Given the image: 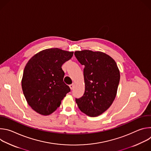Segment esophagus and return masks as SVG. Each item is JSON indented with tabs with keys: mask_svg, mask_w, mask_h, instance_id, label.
Returning a JSON list of instances; mask_svg holds the SVG:
<instances>
[{
	"mask_svg": "<svg viewBox=\"0 0 151 151\" xmlns=\"http://www.w3.org/2000/svg\"><path fill=\"white\" fill-rule=\"evenodd\" d=\"M69 87H70V88L71 90H73V88H74V84H73V83L70 84V85H69Z\"/></svg>",
	"mask_w": 151,
	"mask_h": 151,
	"instance_id": "34e87169",
	"label": "esophagus"
}]
</instances>
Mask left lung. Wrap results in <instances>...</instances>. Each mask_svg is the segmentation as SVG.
I'll list each match as a JSON object with an SVG mask.
<instances>
[{"mask_svg": "<svg viewBox=\"0 0 151 151\" xmlns=\"http://www.w3.org/2000/svg\"><path fill=\"white\" fill-rule=\"evenodd\" d=\"M75 55L84 65L85 93L76 99L81 112L91 117L104 112L115 99L120 73L115 60L100 51H76Z\"/></svg>", "mask_w": 151, "mask_h": 151, "instance_id": "1", "label": "left lung"}]
</instances>
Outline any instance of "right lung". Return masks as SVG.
<instances>
[{
    "label": "right lung",
    "instance_id": "1",
    "mask_svg": "<svg viewBox=\"0 0 151 151\" xmlns=\"http://www.w3.org/2000/svg\"><path fill=\"white\" fill-rule=\"evenodd\" d=\"M73 54V52L57 48L46 49L35 54L26 64L21 86L27 103L37 113L51 114L70 91L63 82L64 72L61 66Z\"/></svg>",
    "mask_w": 151,
    "mask_h": 151
}]
</instances>
